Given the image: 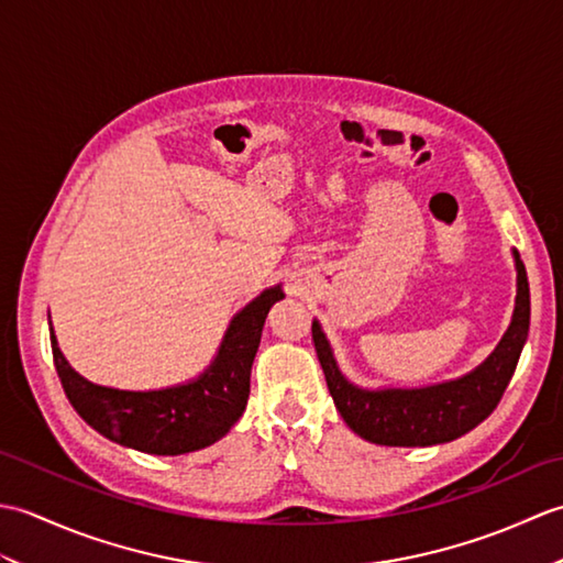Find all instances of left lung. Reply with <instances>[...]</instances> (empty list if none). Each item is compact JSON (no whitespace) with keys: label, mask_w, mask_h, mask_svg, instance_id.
<instances>
[{"label":"left lung","mask_w":563,"mask_h":563,"mask_svg":"<svg viewBox=\"0 0 563 563\" xmlns=\"http://www.w3.org/2000/svg\"><path fill=\"white\" fill-rule=\"evenodd\" d=\"M516 268V312H512L506 336L474 373L445 382V385L385 391L357 389L341 375L331 345L314 321L312 341L321 369H324L327 387L349 428L375 445L426 448L470 433L484 418L492 416L516 373L518 357L530 331V285L518 251Z\"/></svg>","instance_id":"left-lung-1"}]
</instances>
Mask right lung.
I'll list each match as a JSON object with an SVG mask.
<instances>
[{"label": "right lung", "mask_w": 563, "mask_h": 563, "mask_svg": "<svg viewBox=\"0 0 563 563\" xmlns=\"http://www.w3.org/2000/svg\"><path fill=\"white\" fill-rule=\"evenodd\" d=\"M278 300H283L280 285L249 302L232 319L214 363L188 385L159 391H123L93 385L69 367L51 329L57 377L75 411L118 445L147 454L202 450L227 435L244 413L261 331L268 309Z\"/></svg>", "instance_id": "obj_1"}]
</instances>
